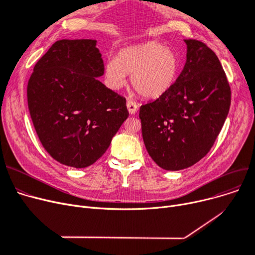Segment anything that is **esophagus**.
Returning <instances> with one entry per match:
<instances>
[{
  "label": "esophagus",
  "mask_w": 255,
  "mask_h": 255,
  "mask_svg": "<svg viewBox=\"0 0 255 255\" xmlns=\"http://www.w3.org/2000/svg\"><path fill=\"white\" fill-rule=\"evenodd\" d=\"M127 107H128V111L131 115H134L138 111V104L131 99H129L127 101Z\"/></svg>",
  "instance_id": "1"
}]
</instances>
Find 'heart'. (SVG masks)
Wrapping results in <instances>:
<instances>
[{
  "mask_svg": "<svg viewBox=\"0 0 255 255\" xmlns=\"http://www.w3.org/2000/svg\"><path fill=\"white\" fill-rule=\"evenodd\" d=\"M180 73V60L175 50L158 41H146L121 49L118 57L105 64L109 86L119 90L132 74V86L145 98L163 96L176 84Z\"/></svg>",
  "mask_w": 255,
  "mask_h": 255,
  "instance_id": "b5f03b06",
  "label": "heart"
}]
</instances>
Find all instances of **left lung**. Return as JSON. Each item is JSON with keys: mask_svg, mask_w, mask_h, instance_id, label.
Segmentation results:
<instances>
[{"mask_svg": "<svg viewBox=\"0 0 255 255\" xmlns=\"http://www.w3.org/2000/svg\"><path fill=\"white\" fill-rule=\"evenodd\" d=\"M184 41L187 60L176 84L139 110L145 149L165 170L184 169L204 158L231 106V88L215 52L198 40Z\"/></svg>", "mask_w": 255, "mask_h": 255, "instance_id": "left-lung-1", "label": "left lung"}]
</instances>
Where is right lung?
Here are the masks:
<instances>
[{
    "label": "right lung",
    "mask_w": 255,
    "mask_h": 255,
    "mask_svg": "<svg viewBox=\"0 0 255 255\" xmlns=\"http://www.w3.org/2000/svg\"><path fill=\"white\" fill-rule=\"evenodd\" d=\"M96 40L63 39L40 59L26 96L37 135L58 162L95 163L128 118L126 99L97 77L104 73Z\"/></svg>",
    "instance_id": "obj_1"
}]
</instances>
